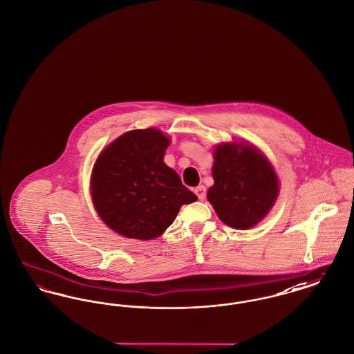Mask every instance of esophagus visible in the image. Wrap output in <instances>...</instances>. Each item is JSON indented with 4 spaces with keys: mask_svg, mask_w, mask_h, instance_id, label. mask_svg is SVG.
I'll list each match as a JSON object with an SVG mask.
<instances>
[{
    "mask_svg": "<svg viewBox=\"0 0 354 354\" xmlns=\"http://www.w3.org/2000/svg\"><path fill=\"white\" fill-rule=\"evenodd\" d=\"M194 192L196 194V196L199 198V201H204V199H205V187H204V185H198V187H195Z\"/></svg>",
    "mask_w": 354,
    "mask_h": 354,
    "instance_id": "1",
    "label": "esophagus"
}]
</instances>
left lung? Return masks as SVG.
I'll list each match as a JSON object with an SVG mask.
<instances>
[{
  "mask_svg": "<svg viewBox=\"0 0 354 354\" xmlns=\"http://www.w3.org/2000/svg\"><path fill=\"white\" fill-rule=\"evenodd\" d=\"M215 183L207 192L219 219L236 230H250L266 218L279 195L270 160L252 145L221 143L214 152Z\"/></svg>",
  "mask_w": 354,
  "mask_h": 354,
  "instance_id": "8db88e82",
  "label": "left lung"
}]
</instances>
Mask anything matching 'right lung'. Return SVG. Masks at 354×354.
<instances>
[{"instance_id": "1", "label": "right lung", "mask_w": 354, "mask_h": 354, "mask_svg": "<svg viewBox=\"0 0 354 354\" xmlns=\"http://www.w3.org/2000/svg\"><path fill=\"white\" fill-rule=\"evenodd\" d=\"M169 145L158 129L131 130L98 156L91 174V198L100 218L119 235L156 239L183 204L198 201L163 162Z\"/></svg>"}]
</instances>
